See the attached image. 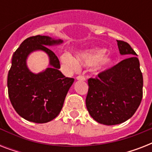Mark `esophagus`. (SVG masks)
<instances>
[{
	"label": "esophagus",
	"mask_w": 152,
	"mask_h": 152,
	"mask_svg": "<svg viewBox=\"0 0 152 152\" xmlns=\"http://www.w3.org/2000/svg\"><path fill=\"white\" fill-rule=\"evenodd\" d=\"M76 80H82V81H85L86 79L84 76H78L76 77Z\"/></svg>",
	"instance_id": "34e87169"
}]
</instances>
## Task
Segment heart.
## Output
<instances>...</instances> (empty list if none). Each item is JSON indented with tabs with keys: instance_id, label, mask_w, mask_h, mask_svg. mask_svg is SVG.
<instances>
[{
	"instance_id": "b5f03b06",
	"label": "heart",
	"mask_w": 152,
	"mask_h": 152,
	"mask_svg": "<svg viewBox=\"0 0 152 152\" xmlns=\"http://www.w3.org/2000/svg\"><path fill=\"white\" fill-rule=\"evenodd\" d=\"M106 53L102 49H89L80 51L76 54V59L69 53L61 55L62 63L77 69L79 65L90 67L96 65L98 69H103L111 64L112 58L110 56H104Z\"/></svg>"
}]
</instances>
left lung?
<instances>
[{
    "label": "left lung",
    "instance_id": "left-lung-1",
    "mask_svg": "<svg viewBox=\"0 0 152 152\" xmlns=\"http://www.w3.org/2000/svg\"><path fill=\"white\" fill-rule=\"evenodd\" d=\"M118 42L121 55L126 59L88 80L86 106L91 118L106 125H118L129 119L143 96V76L137 54L130 45Z\"/></svg>",
    "mask_w": 152,
    "mask_h": 152
}]
</instances>
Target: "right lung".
I'll list each match as a JSON object with an SVG mask.
<instances>
[{
  "label": "right lung",
  "mask_w": 152,
  "mask_h": 152,
  "mask_svg": "<svg viewBox=\"0 0 152 152\" xmlns=\"http://www.w3.org/2000/svg\"><path fill=\"white\" fill-rule=\"evenodd\" d=\"M62 43V39L36 35L25 39L13 53L8 75V96L13 108L25 120L49 122L61 110L74 79L61 73L59 60L48 46ZM36 51L46 52L49 57L48 67L39 74L31 71L26 64L29 55Z\"/></svg>",
  "instance_id": "1"
}]
</instances>
